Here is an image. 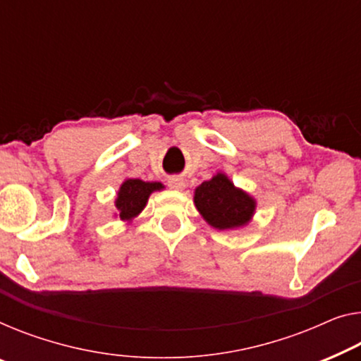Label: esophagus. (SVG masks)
<instances>
[{
  "label": "esophagus",
  "instance_id": "obj_1",
  "mask_svg": "<svg viewBox=\"0 0 361 361\" xmlns=\"http://www.w3.org/2000/svg\"><path fill=\"white\" fill-rule=\"evenodd\" d=\"M169 186L171 190H183L185 188V180L180 178V176H171V178H169Z\"/></svg>",
  "mask_w": 361,
  "mask_h": 361
}]
</instances>
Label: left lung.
Listing matches in <instances>:
<instances>
[{
	"label": "left lung",
	"mask_w": 361,
	"mask_h": 361,
	"mask_svg": "<svg viewBox=\"0 0 361 361\" xmlns=\"http://www.w3.org/2000/svg\"><path fill=\"white\" fill-rule=\"evenodd\" d=\"M195 204L207 224L219 230L241 227L255 212V199L236 190L222 173L196 188Z\"/></svg>",
	"instance_id": "1"
}]
</instances>
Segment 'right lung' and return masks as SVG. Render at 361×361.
I'll list each match as a JSON object with an SVG mask.
<instances>
[{
  "label": "right lung",
  "instance_id": "obj_1",
  "mask_svg": "<svg viewBox=\"0 0 361 361\" xmlns=\"http://www.w3.org/2000/svg\"><path fill=\"white\" fill-rule=\"evenodd\" d=\"M160 183H147L142 180H126L123 183L116 197V207L121 220H129L142 211L150 192L162 190Z\"/></svg>",
  "mask_w": 361,
  "mask_h": 361
}]
</instances>
